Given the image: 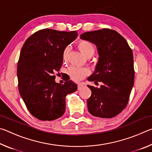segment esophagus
I'll use <instances>...</instances> for the list:
<instances>
[{
  "label": "esophagus",
  "instance_id": "34e87169",
  "mask_svg": "<svg viewBox=\"0 0 152 152\" xmlns=\"http://www.w3.org/2000/svg\"><path fill=\"white\" fill-rule=\"evenodd\" d=\"M84 86H86V84L83 83V82H80V83H78V90H80L81 88H82Z\"/></svg>",
  "mask_w": 152,
  "mask_h": 152
}]
</instances>
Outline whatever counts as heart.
<instances>
[{"label":"heart","instance_id":"heart-1","mask_svg":"<svg viewBox=\"0 0 152 152\" xmlns=\"http://www.w3.org/2000/svg\"><path fill=\"white\" fill-rule=\"evenodd\" d=\"M78 48L81 52L87 58H91L94 54L95 48L92 43L87 40L79 41ZM68 49L66 48L63 52V60L66 61L68 55ZM91 73V71L87 68H78V67L71 66L68 69V74L70 78L74 81H80L84 77L88 76Z\"/></svg>","mask_w":152,"mask_h":152}]
</instances>
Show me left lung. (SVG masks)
I'll return each mask as SVG.
<instances>
[{
    "label": "left lung",
    "instance_id": "left-lung-1",
    "mask_svg": "<svg viewBox=\"0 0 152 152\" xmlns=\"http://www.w3.org/2000/svg\"><path fill=\"white\" fill-rule=\"evenodd\" d=\"M82 39L96 45L99 60L94 73L88 78L100 88L88 85L92 94L87 100L89 113L94 117L112 118L127 107L134 84L132 50L116 31L102 29L82 33Z\"/></svg>",
    "mask_w": 152,
    "mask_h": 152
}]
</instances>
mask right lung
<instances>
[{"label":"right lung","instance_id":"add662e5","mask_svg":"<svg viewBox=\"0 0 152 152\" xmlns=\"http://www.w3.org/2000/svg\"><path fill=\"white\" fill-rule=\"evenodd\" d=\"M78 33L43 29L27 38L17 64L18 86L20 96L33 117L52 121L62 116L66 96L76 91L71 80L63 84L55 82V74L63 63V52ZM56 75H58L56 74Z\"/></svg>","mask_w":152,"mask_h":152}]
</instances>
